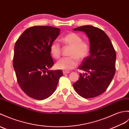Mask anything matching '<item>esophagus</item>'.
<instances>
[{
    "instance_id": "obj_1",
    "label": "esophagus",
    "mask_w": 129,
    "mask_h": 129,
    "mask_svg": "<svg viewBox=\"0 0 129 129\" xmlns=\"http://www.w3.org/2000/svg\"><path fill=\"white\" fill-rule=\"evenodd\" d=\"M62 73H63V74H64V75H66V74H68V73H69V71H64L63 72H62Z\"/></svg>"
}]
</instances>
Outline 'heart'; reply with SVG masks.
<instances>
[{"instance_id":"obj_1","label":"heart","mask_w":129,"mask_h":129,"mask_svg":"<svg viewBox=\"0 0 129 129\" xmlns=\"http://www.w3.org/2000/svg\"><path fill=\"white\" fill-rule=\"evenodd\" d=\"M63 43L71 47L68 58H62L56 62V69L65 71L70 70L78 64V60L81 61L88 56L90 48L87 42L82 41V37L74 32H70L61 39ZM50 53L53 58L58 59L61 55V48L58 41H54L51 43L49 48Z\"/></svg>"}]
</instances>
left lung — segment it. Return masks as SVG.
Here are the masks:
<instances>
[{
	"label": "left lung",
	"mask_w": 129,
	"mask_h": 129,
	"mask_svg": "<svg viewBox=\"0 0 129 129\" xmlns=\"http://www.w3.org/2000/svg\"><path fill=\"white\" fill-rule=\"evenodd\" d=\"M85 32L90 42V55L78 69L79 79L73 84L80 96L91 98L102 94L108 87L115 73L116 53L109 38L103 30L90 25L74 28Z\"/></svg>",
	"instance_id": "left-lung-1"
}]
</instances>
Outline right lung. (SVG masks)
Returning a JSON list of instances; mask_svg holds the SVG:
<instances>
[{"instance_id": "right-lung-1", "label": "right lung", "mask_w": 129, "mask_h": 129, "mask_svg": "<svg viewBox=\"0 0 129 129\" xmlns=\"http://www.w3.org/2000/svg\"><path fill=\"white\" fill-rule=\"evenodd\" d=\"M59 34L58 28L33 26L26 29L16 42L13 67L18 83L29 97L37 100L49 97L63 75L61 70H49L54 65L50 46Z\"/></svg>"}]
</instances>
